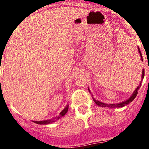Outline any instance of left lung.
<instances>
[{
  "label": "left lung",
  "instance_id": "obj_1",
  "mask_svg": "<svg viewBox=\"0 0 149 149\" xmlns=\"http://www.w3.org/2000/svg\"><path fill=\"white\" fill-rule=\"evenodd\" d=\"M138 52H139L140 57H141V60L143 61V60H142V53H141V52H140V50L139 47H138ZM144 77V69H143V70H142V79H143ZM141 82H142V80H141ZM141 82L140 83V86H141ZM139 88H140V86H138V88L136 89V91H134V93H133L132 96H131V97L129 98L128 100H127V101H125V102H124L120 103V104H109L108 105V104H104V103H102V102H99V101H97V100H94V101H95V102L96 103L97 105H98V106H102V107H108V108H121V107H123V106H125V105L130 104V102H132V101L134 100L135 98H136V97L137 96V94H138V91H138V89H139ZM89 92H90V91H89Z\"/></svg>",
  "mask_w": 149,
  "mask_h": 149
}]
</instances>
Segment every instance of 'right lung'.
<instances>
[{"mask_svg":"<svg viewBox=\"0 0 149 149\" xmlns=\"http://www.w3.org/2000/svg\"><path fill=\"white\" fill-rule=\"evenodd\" d=\"M67 111H68V106H67L66 108H65L64 110H63L62 112L60 113V115L57 117L56 119H58L59 118L61 117V116H64V115L66 114ZM55 120H43V121H35L34 123H37V124H40V125H42V124H48V123H52V122H54Z\"/></svg>","mask_w":149,"mask_h":149,"instance_id":"obj_1","label":"right lung"}]
</instances>
